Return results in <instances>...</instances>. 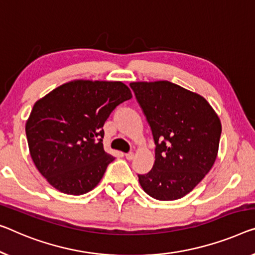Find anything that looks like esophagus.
<instances>
[{"label":"esophagus","instance_id":"1","mask_svg":"<svg viewBox=\"0 0 255 255\" xmlns=\"http://www.w3.org/2000/svg\"><path fill=\"white\" fill-rule=\"evenodd\" d=\"M125 155H126L127 160H132V159H134V157H135V153H134V152H129V153H126Z\"/></svg>","mask_w":255,"mask_h":255}]
</instances>
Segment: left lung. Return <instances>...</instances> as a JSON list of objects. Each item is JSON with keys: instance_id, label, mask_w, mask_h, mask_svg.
<instances>
[{"instance_id": "1", "label": "left lung", "mask_w": 255, "mask_h": 255, "mask_svg": "<svg viewBox=\"0 0 255 255\" xmlns=\"http://www.w3.org/2000/svg\"><path fill=\"white\" fill-rule=\"evenodd\" d=\"M155 143V161L140 187L158 200L180 199L210 173L219 152L221 121L201 96L166 80L130 83Z\"/></svg>"}]
</instances>
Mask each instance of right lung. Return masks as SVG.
Segmentation results:
<instances>
[{"label":"right lung","mask_w":255,"mask_h":255,"mask_svg":"<svg viewBox=\"0 0 255 255\" xmlns=\"http://www.w3.org/2000/svg\"><path fill=\"white\" fill-rule=\"evenodd\" d=\"M131 97L121 81L79 79L36 101L26 136L34 165L49 184L80 196L100 183L115 160L104 151L103 126L113 110Z\"/></svg>","instance_id":"obj_1"}]
</instances>
